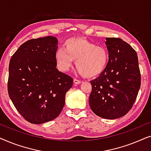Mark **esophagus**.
<instances>
[{"mask_svg":"<svg viewBox=\"0 0 151 151\" xmlns=\"http://www.w3.org/2000/svg\"><path fill=\"white\" fill-rule=\"evenodd\" d=\"M73 83L76 84H80V83H81V81L79 80L76 79V78H74L73 79Z\"/></svg>","mask_w":151,"mask_h":151,"instance_id":"esophagus-1","label":"esophagus"}]
</instances>
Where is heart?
Listing matches in <instances>:
<instances>
[{
	"mask_svg": "<svg viewBox=\"0 0 151 151\" xmlns=\"http://www.w3.org/2000/svg\"><path fill=\"white\" fill-rule=\"evenodd\" d=\"M58 66L62 71H67L73 60L78 73L86 78L96 77L103 73L109 61V53L106 48L79 37L68 39L63 49L55 53Z\"/></svg>",
	"mask_w": 151,
	"mask_h": 151,
	"instance_id": "1",
	"label": "heart"
}]
</instances>
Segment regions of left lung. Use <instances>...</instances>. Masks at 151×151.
Instances as JSON below:
<instances>
[{
	"label": "left lung",
	"mask_w": 151,
	"mask_h": 151,
	"mask_svg": "<svg viewBox=\"0 0 151 151\" xmlns=\"http://www.w3.org/2000/svg\"><path fill=\"white\" fill-rule=\"evenodd\" d=\"M109 53L107 67L91 81L89 106L95 114L105 119H117L131 110L141 85L137 54L119 38H106Z\"/></svg>",
	"instance_id": "8db88e82"
}]
</instances>
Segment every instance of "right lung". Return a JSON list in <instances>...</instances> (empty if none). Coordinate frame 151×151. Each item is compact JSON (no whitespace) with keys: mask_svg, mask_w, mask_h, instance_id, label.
<instances>
[{"mask_svg":"<svg viewBox=\"0 0 151 151\" xmlns=\"http://www.w3.org/2000/svg\"><path fill=\"white\" fill-rule=\"evenodd\" d=\"M58 40L32 39L14 53L9 65L7 90L18 113L29 122L40 124L58 116L73 78L56 69Z\"/></svg>","mask_w":151,"mask_h":151,"instance_id":"right-lung-1","label":"right lung"}]
</instances>
